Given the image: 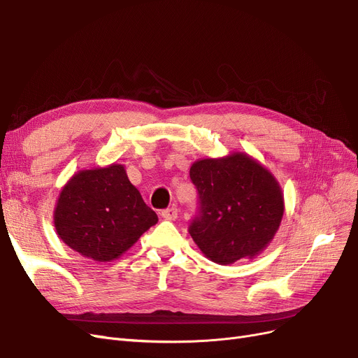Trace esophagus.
Returning <instances> with one entry per match:
<instances>
[{"mask_svg": "<svg viewBox=\"0 0 358 358\" xmlns=\"http://www.w3.org/2000/svg\"><path fill=\"white\" fill-rule=\"evenodd\" d=\"M178 208L176 207H169L166 208V210H163L162 216L166 219V220H175L178 217Z\"/></svg>", "mask_w": 358, "mask_h": 358, "instance_id": "obj_1", "label": "esophagus"}]
</instances>
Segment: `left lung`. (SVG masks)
I'll return each mask as SVG.
<instances>
[{"mask_svg": "<svg viewBox=\"0 0 358 358\" xmlns=\"http://www.w3.org/2000/svg\"><path fill=\"white\" fill-rule=\"evenodd\" d=\"M189 176L201 203L189 234L201 253L219 265L261 255L285 215V195L275 176L238 151L196 159Z\"/></svg>", "mask_w": 358, "mask_h": 358, "instance_id": "1", "label": "left lung"}]
</instances>
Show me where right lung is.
I'll return each mask as SVG.
<instances>
[{
  "instance_id": "obj_1",
  "label": "right lung",
  "mask_w": 358,
  "mask_h": 358,
  "mask_svg": "<svg viewBox=\"0 0 358 358\" xmlns=\"http://www.w3.org/2000/svg\"><path fill=\"white\" fill-rule=\"evenodd\" d=\"M59 238L94 262L124 255L142 234L158 222L126 167L113 163L83 169L62 188L53 212Z\"/></svg>"
}]
</instances>
